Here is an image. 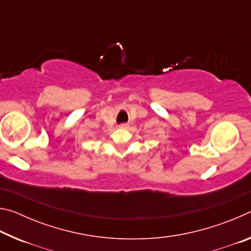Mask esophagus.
Masks as SVG:
<instances>
[{
    "mask_svg": "<svg viewBox=\"0 0 251 251\" xmlns=\"http://www.w3.org/2000/svg\"><path fill=\"white\" fill-rule=\"evenodd\" d=\"M127 127H128V125H127V124H121L120 125V128H127Z\"/></svg>",
    "mask_w": 251,
    "mask_h": 251,
    "instance_id": "1",
    "label": "esophagus"
}]
</instances>
